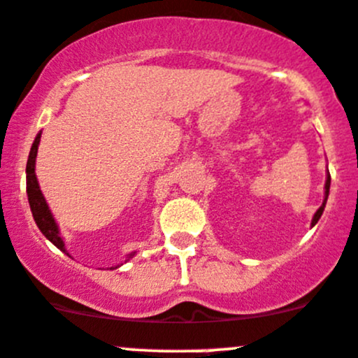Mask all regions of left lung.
<instances>
[{
	"label": "left lung",
	"instance_id": "1",
	"mask_svg": "<svg viewBox=\"0 0 358 358\" xmlns=\"http://www.w3.org/2000/svg\"><path fill=\"white\" fill-rule=\"evenodd\" d=\"M329 190H330V175H327V182H325V199H323L322 206H320L318 210H316L315 217H313V222H310V226H315L316 222L320 220V217H322L323 210H325V205H327V199H329Z\"/></svg>",
	"mask_w": 358,
	"mask_h": 358
}]
</instances>
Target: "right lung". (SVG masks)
<instances>
[{
  "instance_id": "add662e5",
  "label": "right lung",
  "mask_w": 358,
  "mask_h": 358,
  "mask_svg": "<svg viewBox=\"0 0 358 358\" xmlns=\"http://www.w3.org/2000/svg\"><path fill=\"white\" fill-rule=\"evenodd\" d=\"M40 145V134H36L35 141H33L31 150H29L28 164H26V192H28V201L29 208H31L33 219H35L36 226H38L40 231L43 233V236L49 240V242L55 243L59 250H63L65 255H69L65 249V242H63L62 235H59L58 224H56L55 217H52L51 210H49L45 198H43L42 190L38 187V180L35 175V160H36V152H38ZM132 255H129V258H132Z\"/></svg>"
}]
</instances>
